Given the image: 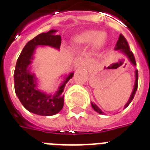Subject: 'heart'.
Wrapping results in <instances>:
<instances>
[{"label": "heart", "mask_w": 150, "mask_h": 150, "mask_svg": "<svg viewBox=\"0 0 150 150\" xmlns=\"http://www.w3.org/2000/svg\"><path fill=\"white\" fill-rule=\"evenodd\" d=\"M107 36L104 32L88 30L77 34L72 38V45L75 47L88 46L93 43L96 49L103 48L106 43Z\"/></svg>", "instance_id": "b5f03b06"}]
</instances>
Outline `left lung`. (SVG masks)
I'll use <instances>...</instances> for the list:
<instances>
[{
  "label": "left lung",
  "instance_id": "8db88e82",
  "mask_svg": "<svg viewBox=\"0 0 150 150\" xmlns=\"http://www.w3.org/2000/svg\"><path fill=\"white\" fill-rule=\"evenodd\" d=\"M115 50H120V52H122L124 54H126V55L127 56L128 58L129 59L131 63H132L134 66L136 65V60H135L134 55L132 54V52L130 51V47L129 46V44H128L127 41H126V39L122 35H119V40H118L117 43H116ZM135 77H136V81H135V86L134 88H133V91H132V94H131V96H130V98L129 99V101H128V103H126V105H125V108H126V107L130 104V103L132 102L133 98H134L135 95H136L137 87H138V70H136V71H135ZM92 106L96 112H98L99 114H104V112H102V110H101L96 104L92 103Z\"/></svg>",
  "mask_w": 150,
  "mask_h": 150
}]
</instances>
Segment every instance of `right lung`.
<instances>
[{
    "mask_svg": "<svg viewBox=\"0 0 150 150\" xmlns=\"http://www.w3.org/2000/svg\"><path fill=\"white\" fill-rule=\"evenodd\" d=\"M57 30H50L37 35L29 41L23 48L16 63L14 74L15 93L23 106L32 113L48 116L59 112L64 105L62 92L68 81L73 77L70 73L62 83L54 95H47L37 88L36 79L30 71L31 60L38 46H51L59 49L62 43L60 35H55Z\"/></svg>",
    "mask_w": 150,
    "mask_h": 150,
    "instance_id": "obj_1",
    "label": "right lung"
}]
</instances>
